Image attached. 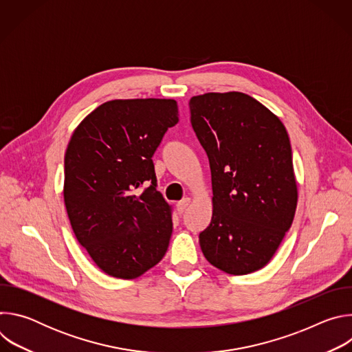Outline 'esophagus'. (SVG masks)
<instances>
[{
    "instance_id": "esophagus-1",
    "label": "esophagus",
    "mask_w": 352,
    "mask_h": 352,
    "mask_svg": "<svg viewBox=\"0 0 352 352\" xmlns=\"http://www.w3.org/2000/svg\"><path fill=\"white\" fill-rule=\"evenodd\" d=\"M189 202H190L189 197H184L182 200H179V202L177 204V210H178L179 214H182L186 210V208L189 206Z\"/></svg>"
}]
</instances>
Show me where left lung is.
<instances>
[{"label": "left lung", "instance_id": "1", "mask_svg": "<svg viewBox=\"0 0 352 352\" xmlns=\"http://www.w3.org/2000/svg\"><path fill=\"white\" fill-rule=\"evenodd\" d=\"M190 124L209 159L212 221L200 249L217 269L242 276L265 267L296 209L289 138L283 122L239 91L189 100Z\"/></svg>", "mask_w": 352, "mask_h": 352}]
</instances>
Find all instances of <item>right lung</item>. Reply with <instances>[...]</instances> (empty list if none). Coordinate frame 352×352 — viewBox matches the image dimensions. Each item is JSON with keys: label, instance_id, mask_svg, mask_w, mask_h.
Returning <instances> with one entry per match:
<instances>
[{"label": "right lung", "instance_id": "1", "mask_svg": "<svg viewBox=\"0 0 352 352\" xmlns=\"http://www.w3.org/2000/svg\"><path fill=\"white\" fill-rule=\"evenodd\" d=\"M178 122L171 98L111 100L75 129L64 202L79 243L109 276L136 278L167 252L171 209L156 189L153 155Z\"/></svg>", "mask_w": 352, "mask_h": 352}]
</instances>
